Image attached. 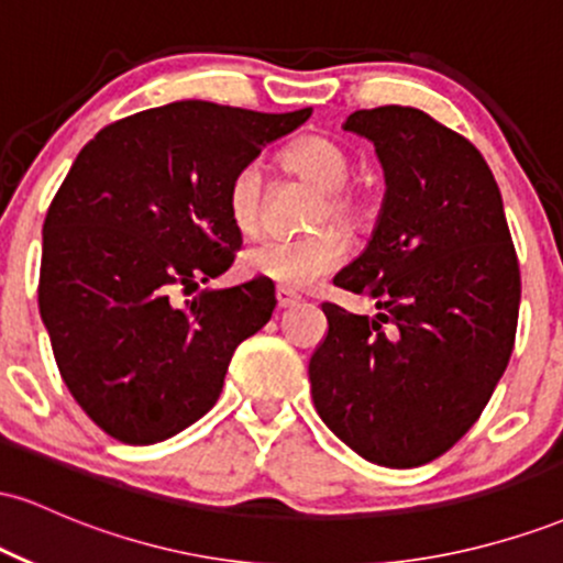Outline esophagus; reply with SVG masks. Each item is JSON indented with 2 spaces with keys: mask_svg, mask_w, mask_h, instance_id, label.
I'll return each mask as SVG.
<instances>
[{
  "mask_svg": "<svg viewBox=\"0 0 563 563\" xmlns=\"http://www.w3.org/2000/svg\"><path fill=\"white\" fill-rule=\"evenodd\" d=\"M296 301H299V296L290 294L288 288H277V290H275V303H277V309H288V307H294Z\"/></svg>",
  "mask_w": 563,
  "mask_h": 563,
  "instance_id": "34e87169",
  "label": "esophagus"
}]
</instances>
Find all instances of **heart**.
<instances>
[{"label":"heart","instance_id":"obj_1","mask_svg":"<svg viewBox=\"0 0 563 563\" xmlns=\"http://www.w3.org/2000/svg\"><path fill=\"white\" fill-rule=\"evenodd\" d=\"M280 169L301 183L320 190L322 203L314 211V224L328 219L344 232L367 230L373 219L371 200L360 187L346 185L352 174V161L339 142L307 134L288 142L277 156ZM264 183L256 166H243L232 174L228 185V214L241 232H254L262 222ZM346 256V238L339 230L325 228L307 238H264L249 245L243 254V269L254 277H267L280 288L301 290L314 286L333 269L341 267Z\"/></svg>","mask_w":563,"mask_h":563}]
</instances>
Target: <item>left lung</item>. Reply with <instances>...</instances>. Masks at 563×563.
Wrapping results in <instances>:
<instances>
[{"label": "left lung", "mask_w": 563, "mask_h": 563, "mask_svg": "<svg viewBox=\"0 0 563 563\" xmlns=\"http://www.w3.org/2000/svg\"><path fill=\"white\" fill-rule=\"evenodd\" d=\"M376 145L386 198L373 241L333 286L376 299V318L325 301L309 360L320 418L365 461L412 468L479 421L506 373L521 275L487 161L418 108L354 111Z\"/></svg>", "instance_id": "1"}]
</instances>
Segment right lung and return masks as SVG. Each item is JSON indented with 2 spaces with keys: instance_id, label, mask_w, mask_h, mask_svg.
Returning <instances> with one entry per match:
<instances>
[{
  "instance_id": "right-lung-1",
  "label": "right lung",
  "mask_w": 563,
  "mask_h": 563,
  "mask_svg": "<svg viewBox=\"0 0 563 563\" xmlns=\"http://www.w3.org/2000/svg\"><path fill=\"white\" fill-rule=\"evenodd\" d=\"M309 115L183 100L113 121L81 147L44 219L38 312L68 391L106 434L153 444L196 423L235 346L273 318L275 286L262 277L172 296L228 273L241 249L232 174Z\"/></svg>"
}]
</instances>
